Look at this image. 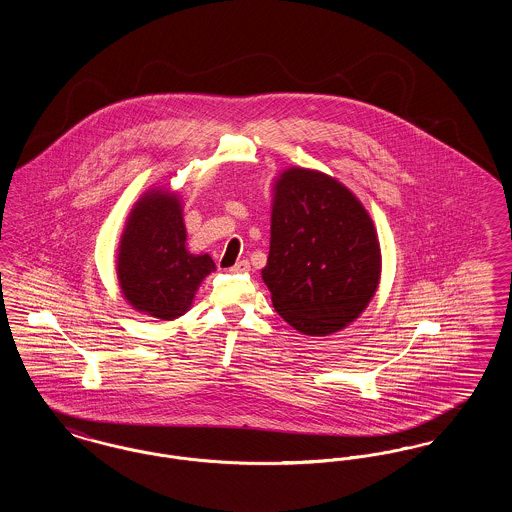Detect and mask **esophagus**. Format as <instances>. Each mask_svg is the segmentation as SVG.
I'll list each match as a JSON object with an SVG mask.
<instances>
[{"label": "esophagus", "mask_w": 512, "mask_h": 512, "mask_svg": "<svg viewBox=\"0 0 512 512\" xmlns=\"http://www.w3.org/2000/svg\"><path fill=\"white\" fill-rule=\"evenodd\" d=\"M249 263L247 261H240V263H236L234 267L230 268V272H234V274H242V272H247L249 270Z\"/></svg>", "instance_id": "1"}]
</instances>
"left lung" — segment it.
Returning <instances> with one entry per match:
<instances>
[{"instance_id":"obj_1","label":"left lung","mask_w":512,"mask_h":512,"mask_svg":"<svg viewBox=\"0 0 512 512\" xmlns=\"http://www.w3.org/2000/svg\"><path fill=\"white\" fill-rule=\"evenodd\" d=\"M380 272L376 228L355 195L324 172L278 176L261 274L280 317L305 336L340 332L365 311Z\"/></svg>"}]
</instances>
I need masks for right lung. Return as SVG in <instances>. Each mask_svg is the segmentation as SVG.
Instances as JSON below:
<instances>
[{
    "mask_svg": "<svg viewBox=\"0 0 512 512\" xmlns=\"http://www.w3.org/2000/svg\"><path fill=\"white\" fill-rule=\"evenodd\" d=\"M213 259L186 249L180 197L165 188L149 190L132 207L121 236L117 276L124 299L149 317H182L194 301Z\"/></svg>",
    "mask_w": 512,
    "mask_h": 512,
    "instance_id": "1",
    "label": "right lung"
}]
</instances>
